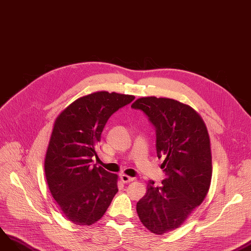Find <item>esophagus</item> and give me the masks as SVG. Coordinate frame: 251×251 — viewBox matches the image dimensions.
Returning a JSON list of instances; mask_svg holds the SVG:
<instances>
[{
	"instance_id": "obj_1",
	"label": "esophagus",
	"mask_w": 251,
	"mask_h": 251,
	"mask_svg": "<svg viewBox=\"0 0 251 251\" xmlns=\"http://www.w3.org/2000/svg\"><path fill=\"white\" fill-rule=\"evenodd\" d=\"M121 180H122V182H123V183L127 184V183L133 182V181H134V178H133V177H130V176H126V175H122V176H121Z\"/></svg>"
}]
</instances>
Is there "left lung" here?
<instances>
[{"instance_id":"left-lung-1","label":"left lung","mask_w":251,"mask_h":251,"mask_svg":"<svg viewBox=\"0 0 251 251\" xmlns=\"http://www.w3.org/2000/svg\"><path fill=\"white\" fill-rule=\"evenodd\" d=\"M132 108L144 112L156 130V151L166 177L160 186L147 183L137 203L140 221L157 235L169 233L189 218L209 190L212 165L210 140L201 116L174 99L143 97Z\"/></svg>"}]
</instances>
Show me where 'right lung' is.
<instances>
[{
  "mask_svg": "<svg viewBox=\"0 0 251 251\" xmlns=\"http://www.w3.org/2000/svg\"><path fill=\"white\" fill-rule=\"evenodd\" d=\"M134 99L96 92L78 98L56 118L45 157L46 180L64 217L75 225L98 222L117 193V175L92 162L107 121Z\"/></svg>",
  "mask_w": 251,
  "mask_h": 251,
  "instance_id": "right-lung-1",
  "label": "right lung"
}]
</instances>
